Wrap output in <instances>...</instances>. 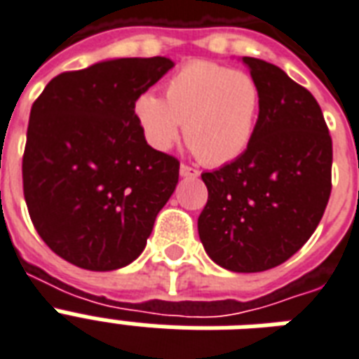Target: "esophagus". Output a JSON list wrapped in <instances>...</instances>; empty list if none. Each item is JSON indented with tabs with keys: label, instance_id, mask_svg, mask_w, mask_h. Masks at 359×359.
<instances>
[{
	"label": "esophagus",
	"instance_id": "esophagus-1",
	"mask_svg": "<svg viewBox=\"0 0 359 359\" xmlns=\"http://www.w3.org/2000/svg\"><path fill=\"white\" fill-rule=\"evenodd\" d=\"M180 176H183V177H198L200 172L196 170V168H193V166L182 165V166H180Z\"/></svg>",
	"mask_w": 359,
	"mask_h": 359
}]
</instances>
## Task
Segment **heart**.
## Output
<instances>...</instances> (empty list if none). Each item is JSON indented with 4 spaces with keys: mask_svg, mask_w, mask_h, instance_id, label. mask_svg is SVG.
<instances>
[{
    "mask_svg": "<svg viewBox=\"0 0 359 359\" xmlns=\"http://www.w3.org/2000/svg\"><path fill=\"white\" fill-rule=\"evenodd\" d=\"M260 91L251 74L193 61L166 84L165 101L151 91L138 95L135 116L155 149H170L185 125V140L205 165L238 159L255 133Z\"/></svg>",
    "mask_w": 359,
    "mask_h": 359,
    "instance_id": "b5f03b06",
    "label": "heart"
}]
</instances>
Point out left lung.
Listing matches in <instances>:
<instances>
[{
  "instance_id": "obj_1",
  "label": "left lung",
  "mask_w": 359,
  "mask_h": 359,
  "mask_svg": "<svg viewBox=\"0 0 359 359\" xmlns=\"http://www.w3.org/2000/svg\"><path fill=\"white\" fill-rule=\"evenodd\" d=\"M260 91L243 154L204 172L198 236L208 257L236 273L286 262L320 223L332 193V136L318 102L273 63L241 57Z\"/></svg>"
}]
</instances>
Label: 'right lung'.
I'll return each mask as SVG.
<instances>
[{
    "instance_id": "right-lung-1",
    "label": "right lung",
    "mask_w": 359,
    "mask_h": 359,
    "mask_svg": "<svg viewBox=\"0 0 359 359\" xmlns=\"http://www.w3.org/2000/svg\"><path fill=\"white\" fill-rule=\"evenodd\" d=\"M172 67L161 55L99 61L57 74L33 102L24 198L39 236L67 262L112 271L144 251L180 161L146 142L135 102Z\"/></svg>"
}]
</instances>
